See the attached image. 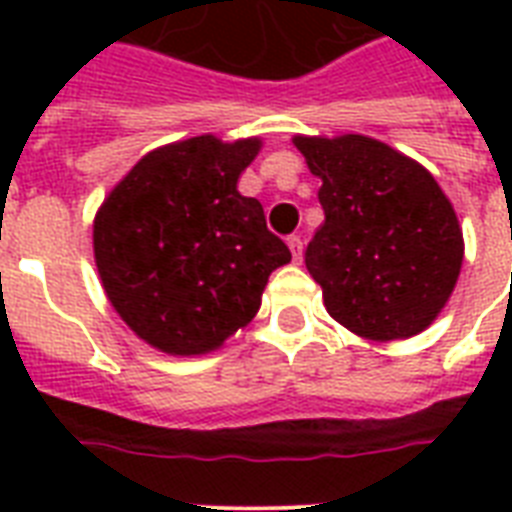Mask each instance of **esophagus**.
I'll use <instances>...</instances> for the list:
<instances>
[{"label": "esophagus", "mask_w": 512, "mask_h": 512, "mask_svg": "<svg viewBox=\"0 0 512 512\" xmlns=\"http://www.w3.org/2000/svg\"><path fill=\"white\" fill-rule=\"evenodd\" d=\"M287 247L289 252H292V260L300 263V260H303V239H300V236H289Z\"/></svg>", "instance_id": "34e87169"}]
</instances>
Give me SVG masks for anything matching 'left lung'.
Instances as JSON below:
<instances>
[{"label":"left lung","instance_id":"left-lung-1","mask_svg":"<svg viewBox=\"0 0 512 512\" xmlns=\"http://www.w3.org/2000/svg\"><path fill=\"white\" fill-rule=\"evenodd\" d=\"M292 143L321 180L324 223L305 265L327 313L364 340L420 335L449 303L465 257L449 196L420 162L382 140L345 132Z\"/></svg>","mask_w":512,"mask_h":512}]
</instances>
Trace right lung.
Instances as JSON below:
<instances>
[{
  "instance_id": "add662e5",
  "label": "right lung",
  "mask_w": 512,
  "mask_h": 512,
  "mask_svg": "<svg viewBox=\"0 0 512 512\" xmlns=\"http://www.w3.org/2000/svg\"><path fill=\"white\" fill-rule=\"evenodd\" d=\"M263 140L217 135L148 151L92 220L100 284L119 319L167 356H207L255 319L292 260L239 177Z\"/></svg>"
}]
</instances>
